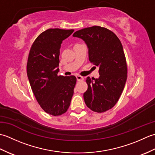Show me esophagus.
I'll use <instances>...</instances> for the list:
<instances>
[{"mask_svg": "<svg viewBox=\"0 0 155 155\" xmlns=\"http://www.w3.org/2000/svg\"><path fill=\"white\" fill-rule=\"evenodd\" d=\"M76 77H77V79L78 81H82L84 80V78L83 77H81L80 75H77L76 76Z\"/></svg>", "mask_w": 155, "mask_h": 155, "instance_id": "1", "label": "esophagus"}]
</instances>
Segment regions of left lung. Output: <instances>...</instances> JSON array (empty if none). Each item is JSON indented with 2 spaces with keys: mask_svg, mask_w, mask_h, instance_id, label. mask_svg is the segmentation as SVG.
I'll use <instances>...</instances> for the list:
<instances>
[{
  "mask_svg": "<svg viewBox=\"0 0 155 155\" xmlns=\"http://www.w3.org/2000/svg\"><path fill=\"white\" fill-rule=\"evenodd\" d=\"M72 36L85 42L90 62L99 67V78H87L85 104L94 112L104 113L117 104L126 83L127 65L123 45L113 32L99 26L81 29Z\"/></svg>",
  "mask_w": 155,
  "mask_h": 155,
  "instance_id": "1",
  "label": "left lung"
}]
</instances>
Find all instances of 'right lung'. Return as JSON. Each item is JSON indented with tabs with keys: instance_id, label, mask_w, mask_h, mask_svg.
Wrapping results in <instances>:
<instances>
[{
	"instance_id": "right-lung-1",
	"label": "right lung",
	"mask_w": 155,
	"mask_h": 155,
	"mask_svg": "<svg viewBox=\"0 0 155 155\" xmlns=\"http://www.w3.org/2000/svg\"><path fill=\"white\" fill-rule=\"evenodd\" d=\"M73 29L50 28L35 39L28 54L27 72L32 91L41 107L52 116L67 111L77 82L74 76H58L62 41Z\"/></svg>"
}]
</instances>
